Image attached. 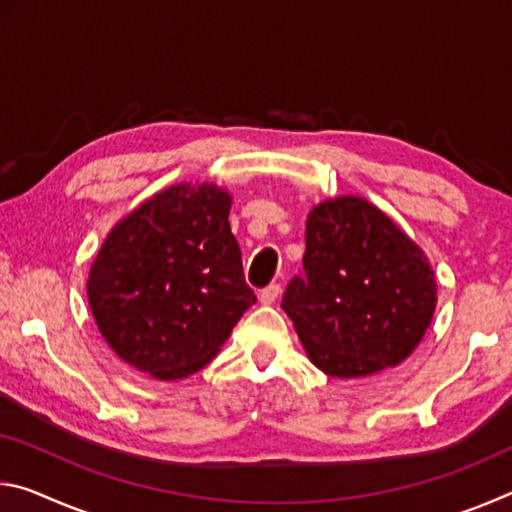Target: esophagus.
Returning <instances> with one entry per match:
<instances>
[{
	"label": "esophagus",
	"mask_w": 512,
	"mask_h": 512,
	"mask_svg": "<svg viewBox=\"0 0 512 512\" xmlns=\"http://www.w3.org/2000/svg\"><path fill=\"white\" fill-rule=\"evenodd\" d=\"M277 296H280V284H268V287L259 293V302H262V305H273Z\"/></svg>",
	"instance_id": "34e87169"
}]
</instances>
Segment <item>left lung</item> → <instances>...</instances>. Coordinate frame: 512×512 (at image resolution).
I'll use <instances>...</instances> for the list:
<instances>
[{
    "label": "left lung",
    "mask_w": 512,
    "mask_h": 512,
    "mask_svg": "<svg viewBox=\"0 0 512 512\" xmlns=\"http://www.w3.org/2000/svg\"><path fill=\"white\" fill-rule=\"evenodd\" d=\"M302 273L284 293L309 361L336 379L370 377L411 357L438 302L424 250L363 196L307 216Z\"/></svg>",
    "instance_id": "1"
}]
</instances>
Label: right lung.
<instances>
[{
  "label": "right lung",
  "instance_id": "obj_1",
  "mask_svg": "<svg viewBox=\"0 0 512 512\" xmlns=\"http://www.w3.org/2000/svg\"><path fill=\"white\" fill-rule=\"evenodd\" d=\"M232 196L180 183L146 198L103 239L88 300L121 361L160 381L205 368L255 302L230 230Z\"/></svg>",
  "mask_w": 512,
  "mask_h": 512
}]
</instances>
